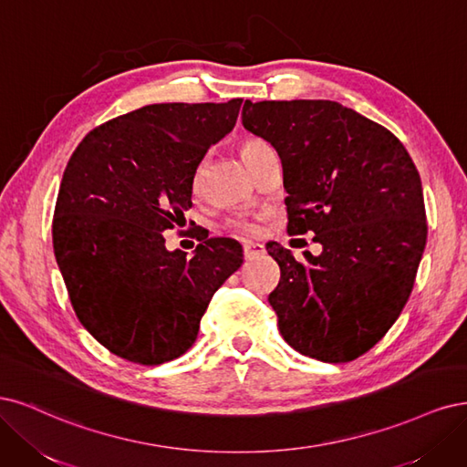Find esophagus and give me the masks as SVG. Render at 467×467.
<instances>
[{"instance_id": "1", "label": "esophagus", "mask_w": 467, "mask_h": 467, "mask_svg": "<svg viewBox=\"0 0 467 467\" xmlns=\"http://www.w3.org/2000/svg\"><path fill=\"white\" fill-rule=\"evenodd\" d=\"M262 252H264V244H260V243H246L244 244V258L246 260H252L254 255H258Z\"/></svg>"}]
</instances>
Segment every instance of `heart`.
<instances>
[{"label":"heart","instance_id":"b5f03b06","mask_svg":"<svg viewBox=\"0 0 467 467\" xmlns=\"http://www.w3.org/2000/svg\"><path fill=\"white\" fill-rule=\"evenodd\" d=\"M267 147L269 145L262 140H246L243 145H240V157H243L244 164H250V161ZM227 227L236 234H255V233H258V223H255L250 217H234L227 223Z\"/></svg>","mask_w":467,"mask_h":467}]
</instances>
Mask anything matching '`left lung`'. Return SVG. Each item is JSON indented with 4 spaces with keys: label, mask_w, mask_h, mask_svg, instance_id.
Wrapping results in <instances>:
<instances>
[{
    "label": "left lung",
    "mask_w": 467,
    "mask_h": 467,
    "mask_svg": "<svg viewBox=\"0 0 467 467\" xmlns=\"http://www.w3.org/2000/svg\"><path fill=\"white\" fill-rule=\"evenodd\" d=\"M243 126L281 159L289 234L322 244L305 262L269 244L279 332L306 357L349 363L386 336L413 289L427 244L415 164L392 131L334 100H246Z\"/></svg>",
    "instance_id": "1"
}]
</instances>
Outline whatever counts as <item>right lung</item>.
<instances>
[{
    "label": "right lung",
    "instance_id": "add662e5",
    "mask_svg": "<svg viewBox=\"0 0 467 467\" xmlns=\"http://www.w3.org/2000/svg\"><path fill=\"white\" fill-rule=\"evenodd\" d=\"M240 104H149L88 131L64 171L57 267L83 327L131 363L184 355L209 300L243 264L231 238H209L188 260L162 236L192 207L198 164L233 131Z\"/></svg>",
    "mask_w": 467,
    "mask_h": 467
}]
</instances>
